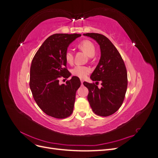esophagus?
Instances as JSON below:
<instances>
[{
	"label": "esophagus",
	"mask_w": 158,
	"mask_h": 158,
	"mask_svg": "<svg viewBox=\"0 0 158 158\" xmlns=\"http://www.w3.org/2000/svg\"><path fill=\"white\" fill-rule=\"evenodd\" d=\"M80 81H81V83H82V84H83V82H84V80H83L82 79H81V80H80Z\"/></svg>",
	"instance_id": "34e87169"
}]
</instances>
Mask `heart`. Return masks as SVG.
I'll use <instances>...</instances> for the list:
<instances>
[{"instance_id": "obj_1", "label": "heart", "mask_w": 158, "mask_h": 158, "mask_svg": "<svg viewBox=\"0 0 158 158\" xmlns=\"http://www.w3.org/2000/svg\"><path fill=\"white\" fill-rule=\"evenodd\" d=\"M78 47L82 51L85 55L92 57L95 54V47L92 41L89 40H84L79 43ZM65 60L66 63L72 64L73 62V54L70 51H67L65 53ZM90 73V69L84 66H76L72 69L71 73L73 75L77 76L80 78H84Z\"/></svg>"}]
</instances>
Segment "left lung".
Returning <instances> with one entry per match:
<instances>
[{
    "label": "left lung",
    "instance_id": "1",
    "mask_svg": "<svg viewBox=\"0 0 158 158\" xmlns=\"http://www.w3.org/2000/svg\"><path fill=\"white\" fill-rule=\"evenodd\" d=\"M99 45L101 57L90 76L94 83L84 82L88 89V100L93 112L99 116L107 117L115 113L122 106L127 89V72L118 50L107 37L95 33H84ZM102 82L99 89L97 84Z\"/></svg>",
    "mask_w": 158,
    "mask_h": 158
}]
</instances>
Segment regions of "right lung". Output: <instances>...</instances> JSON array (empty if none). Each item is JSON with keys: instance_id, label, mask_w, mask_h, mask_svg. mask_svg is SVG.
<instances>
[{"instance_id": "right-lung-1", "label": "right lung", "mask_w": 158, "mask_h": 158, "mask_svg": "<svg viewBox=\"0 0 158 158\" xmlns=\"http://www.w3.org/2000/svg\"><path fill=\"white\" fill-rule=\"evenodd\" d=\"M80 34L56 33L44 42L32 60L30 87L37 106L47 115L64 118L73 112L76 92L81 82L73 76L66 84L59 78L71 75L66 69L65 53L69 45Z\"/></svg>"}]
</instances>
